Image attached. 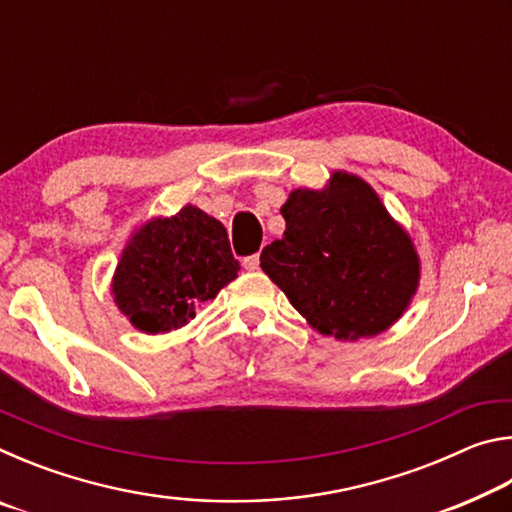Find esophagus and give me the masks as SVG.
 <instances>
[{"label":"esophagus","mask_w":512,"mask_h":512,"mask_svg":"<svg viewBox=\"0 0 512 512\" xmlns=\"http://www.w3.org/2000/svg\"><path fill=\"white\" fill-rule=\"evenodd\" d=\"M244 268L246 271H255V268H259V255H248L244 257Z\"/></svg>","instance_id":"1"}]
</instances>
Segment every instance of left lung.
Listing matches in <instances>:
<instances>
[{
    "label": "left lung",
    "instance_id": "1",
    "mask_svg": "<svg viewBox=\"0 0 512 512\" xmlns=\"http://www.w3.org/2000/svg\"><path fill=\"white\" fill-rule=\"evenodd\" d=\"M280 212L287 230L262 250L259 266L311 327L357 341L404 314L420 259L368 183L336 171L323 192H291Z\"/></svg>",
    "mask_w": 512,
    "mask_h": 512
}]
</instances>
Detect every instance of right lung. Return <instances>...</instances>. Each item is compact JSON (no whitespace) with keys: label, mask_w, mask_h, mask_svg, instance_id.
<instances>
[{"label":"right lung","mask_w":512,"mask_h":512,"mask_svg":"<svg viewBox=\"0 0 512 512\" xmlns=\"http://www.w3.org/2000/svg\"><path fill=\"white\" fill-rule=\"evenodd\" d=\"M237 273L223 223L185 205L171 219H153L135 232L112 277V296L137 329L171 332Z\"/></svg>","instance_id":"right-lung-1"}]
</instances>
